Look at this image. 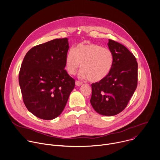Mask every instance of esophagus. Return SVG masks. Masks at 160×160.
Wrapping results in <instances>:
<instances>
[{
	"label": "esophagus",
	"instance_id": "obj_1",
	"mask_svg": "<svg viewBox=\"0 0 160 160\" xmlns=\"http://www.w3.org/2000/svg\"><path fill=\"white\" fill-rule=\"evenodd\" d=\"M75 85H77V86H80V85H82V82H80V81H76L75 82Z\"/></svg>",
	"mask_w": 160,
	"mask_h": 160
}]
</instances>
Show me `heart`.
Masks as SVG:
<instances>
[{
    "instance_id": "obj_1",
    "label": "heart",
    "mask_w": 160,
    "mask_h": 160,
    "mask_svg": "<svg viewBox=\"0 0 160 160\" xmlns=\"http://www.w3.org/2000/svg\"><path fill=\"white\" fill-rule=\"evenodd\" d=\"M113 60L112 52L108 48L93 43L79 44L68 52L66 69L69 74L75 75L81 65L79 77L98 82L109 73Z\"/></svg>"
}]
</instances>
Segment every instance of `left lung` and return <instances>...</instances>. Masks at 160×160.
Returning a JSON list of instances; mask_svg holds the SVG:
<instances>
[{
  "label": "left lung",
  "mask_w": 160,
  "mask_h": 160,
  "mask_svg": "<svg viewBox=\"0 0 160 160\" xmlns=\"http://www.w3.org/2000/svg\"><path fill=\"white\" fill-rule=\"evenodd\" d=\"M113 64L108 76L94 83L90 103L100 115L114 116L127 106L138 86V64L133 54L123 45L109 40Z\"/></svg>",
  "instance_id": "obj_1"
}]
</instances>
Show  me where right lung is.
<instances>
[{
	"label": "right lung",
	"mask_w": 160,
	"mask_h": 160,
	"mask_svg": "<svg viewBox=\"0 0 160 160\" xmlns=\"http://www.w3.org/2000/svg\"><path fill=\"white\" fill-rule=\"evenodd\" d=\"M69 49L67 38H56L32 48L19 73L22 99L28 110L46 120L62 112L75 81L64 70Z\"/></svg>",
	"instance_id": "right-lung-1"
}]
</instances>
